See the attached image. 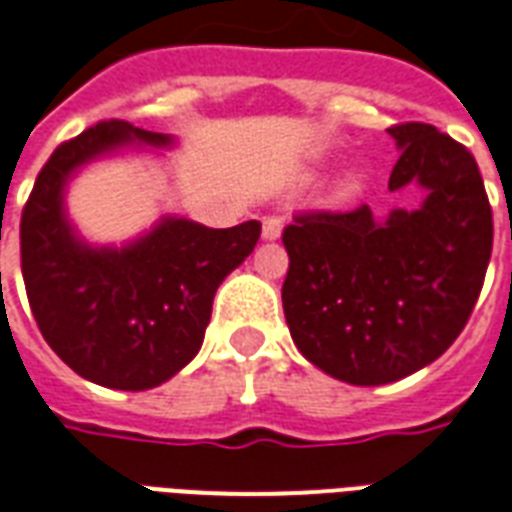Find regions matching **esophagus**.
Listing matches in <instances>:
<instances>
[{
	"mask_svg": "<svg viewBox=\"0 0 512 512\" xmlns=\"http://www.w3.org/2000/svg\"><path fill=\"white\" fill-rule=\"evenodd\" d=\"M279 236H282V219L279 217L263 219V238H266V241H276Z\"/></svg>",
	"mask_w": 512,
	"mask_h": 512,
	"instance_id": "1",
	"label": "esophagus"
}]
</instances>
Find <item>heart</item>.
I'll return each mask as SVG.
<instances>
[{
	"mask_svg": "<svg viewBox=\"0 0 512 512\" xmlns=\"http://www.w3.org/2000/svg\"><path fill=\"white\" fill-rule=\"evenodd\" d=\"M361 192V179L358 176H344V179L336 181V187H333V198L336 200H352L355 195Z\"/></svg>",
	"mask_w": 512,
	"mask_h": 512,
	"instance_id": "1",
	"label": "heart"
}]
</instances>
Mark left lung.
Here are the masks:
<instances>
[{
	"instance_id": "8db88e82",
	"label": "left lung",
	"mask_w": 512,
	"mask_h": 512,
	"mask_svg": "<svg viewBox=\"0 0 512 512\" xmlns=\"http://www.w3.org/2000/svg\"><path fill=\"white\" fill-rule=\"evenodd\" d=\"M388 189H423L415 211H306L285 227L282 304L306 361L350 385H385L437 361L486 279L494 219L475 157L431 124L391 127Z\"/></svg>"
}]
</instances>
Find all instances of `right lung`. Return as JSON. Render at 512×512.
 I'll use <instances>...</instances> for the list:
<instances>
[{"instance_id": "1", "label": "right lung", "mask_w": 512, "mask_h": 512, "mask_svg": "<svg viewBox=\"0 0 512 512\" xmlns=\"http://www.w3.org/2000/svg\"><path fill=\"white\" fill-rule=\"evenodd\" d=\"M132 140L173 143L111 119L51 154L21 214V274L37 328L75 374L102 388L149 391L198 355L214 293L255 249L260 222L214 230L165 217L121 249L81 241L64 214L67 181Z\"/></svg>"}]
</instances>
